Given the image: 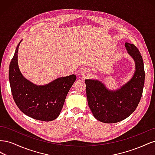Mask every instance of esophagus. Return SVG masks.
I'll list each match as a JSON object with an SVG mask.
<instances>
[{"label": "esophagus", "instance_id": "1", "mask_svg": "<svg viewBox=\"0 0 155 155\" xmlns=\"http://www.w3.org/2000/svg\"><path fill=\"white\" fill-rule=\"evenodd\" d=\"M80 74H81V76H87L88 74H89V72H88V70L87 68H83L81 70Z\"/></svg>", "mask_w": 155, "mask_h": 155}]
</instances>
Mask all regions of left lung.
<instances>
[{
    "mask_svg": "<svg viewBox=\"0 0 155 155\" xmlns=\"http://www.w3.org/2000/svg\"><path fill=\"white\" fill-rule=\"evenodd\" d=\"M128 54L135 63L133 76L120 88L108 89L97 79H85L88 104L94 118L101 122L113 124L129 117L141 99L145 81L143 59L133 44L125 43Z\"/></svg>",
    "mask_w": 155,
    "mask_h": 155,
    "instance_id": "left-lung-1",
    "label": "left lung"
}]
</instances>
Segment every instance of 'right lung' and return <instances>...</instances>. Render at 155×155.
<instances>
[{"label":"right lung","mask_w":155,"mask_h":155,"mask_svg":"<svg viewBox=\"0 0 155 155\" xmlns=\"http://www.w3.org/2000/svg\"><path fill=\"white\" fill-rule=\"evenodd\" d=\"M17 45L9 68V80L13 100L23 113L34 119L50 121L59 116L69 90L76 79V75L55 79L44 85L28 80L18 66Z\"/></svg>","instance_id":"1"}]
</instances>
